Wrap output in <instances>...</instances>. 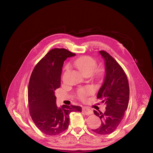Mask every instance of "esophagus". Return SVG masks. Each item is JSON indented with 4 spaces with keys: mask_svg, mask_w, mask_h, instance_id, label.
I'll list each match as a JSON object with an SVG mask.
<instances>
[{
    "mask_svg": "<svg viewBox=\"0 0 153 153\" xmlns=\"http://www.w3.org/2000/svg\"><path fill=\"white\" fill-rule=\"evenodd\" d=\"M82 112H84V113L86 115H90V114H91L93 113L92 111H91L90 108H88L87 107H85V106L82 108Z\"/></svg>",
    "mask_w": 153,
    "mask_h": 153,
    "instance_id": "esophagus-1",
    "label": "esophagus"
}]
</instances>
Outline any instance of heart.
<instances>
[{
    "label": "heart",
    "mask_w": 153,
    "mask_h": 153,
    "mask_svg": "<svg viewBox=\"0 0 153 153\" xmlns=\"http://www.w3.org/2000/svg\"><path fill=\"white\" fill-rule=\"evenodd\" d=\"M74 65L82 74L87 73L91 74L97 66V62L94 58L90 56H84L75 59ZM91 91H92V90L90 88L86 90H81L80 91V95L81 98H85Z\"/></svg>",
    "instance_id": "heart-1"
}]
</instances>
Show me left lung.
<instances>
[{
	"label": "left lung",
	"instance_id": "obj_1",
	"mask_svg": "<svg viewBox=\"0 0 153 153\" xmlns=\"http://www.w3.org/2000/svg\"><path fill=\"white\" fill-rule=\"evenodd\" d=\"M105 61V76L97 98L106 105L104 113L94 111L101 119V126L92 131L100 135L110 134L123 119L129 100V85L127 76L116 61L105 51H100Z\"/></svg>",
	"mask_w": 153,
	"mask_h": 153
}]
</instances>
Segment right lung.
<instances>
[{"mask_svg": "<svg viewBox=\"0 0 153 153\" xmlns=\"http://www.w3.org/2000/svg\"><path fill=\"white\" fill-rule=\"evenodd\" d=\"M65 48H54L45 55L35 66L28 85L30 115L37 128L48 135H57L66 130L69 114L81 112L78 106L58 107L55 91L61 85V74L65 61L74 56Z\"/></svg>", "mask_w": 153, "mask_h": 153, "instance_id": "add662e5", "label": "right lung"}]
</instances>
